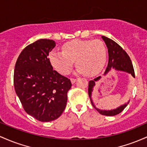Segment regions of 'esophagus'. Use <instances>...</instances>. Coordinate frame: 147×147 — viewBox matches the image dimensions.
<instances>
[{"label": "esophagus", "instance_id": "34e87169", "mask_svg": "<svg viewBox=\"0 0 147 147\" xmlns=\"http://www.w3.org/2000/svg\"><path fill=\"white\" fill-rule=\"evenodd\" d=\"M71 80V83H74V82H76V78H71L70 79Z\"/></svg>", "mask_w": 147, "mask_h": 147}]
</instances>
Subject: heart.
Returning a JSON list of instances; mask_svg holds the SVG:
<instances>
[{
	"mask_svg": "<svg viewBox=\"0 0 147 147\" xmlns=\"http://www.w3.org/2000/svg\"><path fill=\"white\" fill-rule=\"evenodd\" d=\"M106 48L102 41L75 40L65 43L62 51H52L49 59L53 67L62 75H67L76 60L77 72L94 76L100 71L106 61Z\"/></svg>",
	"mask_w": 147,
	"mask_h": 147,
	"instance_id": "b5f03b06",
	"label": "heart"
}]
</instances>
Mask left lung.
<instances>
[{
  "mask_svg": "<svg viewBox=\"0 0 147 147\" xmlns=\"http://www.w3.org/2000/svg\"><path fill=\"white\" fill-rule=\"evenodd\" d=\"M101 37L105 42V44H106L107 48H108V57H109L108 58V67H107L106 69H105V74L108 73L109 71H110V69H115L116 70L123 71L127 72V73L131 74L132 76L135 78V71L134 69H133V64H132L131 58H130L128 54L126 53V52L117 43L115 42L113 39L105 37V36H101ZM100 78V76H98L94 79L93 80H90L89 82L88 94L90 100H91L92 104L96 108V110L102 115H105V116H115V115H118V114L121 113L124 110V108L127 106L128 103L121 105V106H119L117 109L111 110H100L98 108H96L95 105H94V103L91 98L92 92H93V88L95 86V82L98 81Z\"/></svg>",
  "mask_w": 147,
  "mask_h": 147,
  "instance_id": "obj_1",
  "label": "left lung"
}]
</instances>
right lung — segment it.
Returning <instances> with one entry per match:
<instances>
[{"instance_id":"add662e5","label":"right lung","mask_w":147,"mask_h":147,"mask_svg":"<svg viewBox=\"0 0 147 147\" xmlns=\"http://www.w3.org/2000/svg\"><path fill=\"white\" fill-rule=\"evenodd\" d=\"M53 40L41 39L27 46L16 60L14 85L25 111L38 121L47 122L62 115L71 82L53 70L49 53Z\"/></svg>"}]
</instances>
